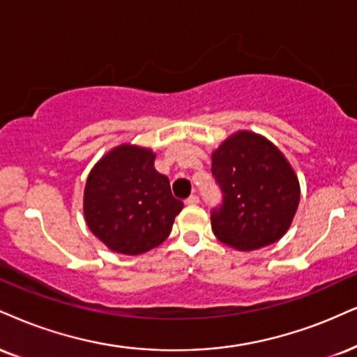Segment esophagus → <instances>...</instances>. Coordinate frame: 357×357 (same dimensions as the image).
<instances>
[{
  "mask_svg": "<svg viewBox=\"0 0 357 357\" xmlns=\"http://www.w3.org/2000/svg\"><path fill=\"white\" fill-rule=\"evenodd\" d=\"M199 202H200L199 197H197V195H190V197H188V199L185 200V204H187V205H197V204H199Z\"/></svg>",
  "mask_w": 357,
  "mask_h": 357,
  "instance_id": "obj_1",
  "label": "esophagus"
}]
</instances>
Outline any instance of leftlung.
I'll use <instances>...</instances> for the list:
<instances>
[{
  "mask_svg": "<svg viewBox=\"0 0 357 357\" xmlns=\"http://www.w3.org/2000/svg\"><path fill=\"white\" fill-rule=\"evenodd\" d=\"M212 174L223 193L212 210L215 236L240 252L263 248L288 231L300 182L286 157L255 132L233 134L212 153Z\"/></svg>",
  "mask_w": 357,
  "mask_h": 357,
  "instance_id": "obj_1",
  "label": "left lung"
}]
</instances>
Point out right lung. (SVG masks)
<instances>
[{
    "instance_id": "obj_1",
    "label": "right lung",
    "mask_w": 357,
    "mask_h": 357,
    "mask_svg": "<svg viewBox=\"0 0 357 357\" xmlns=\"http://www.w3.org/2000/svg\"><path fill=\"white\" fill-rule=\"evenodd\" d=\"M153 160L151 149L122 144L105 153L87 177L86 223L112 252L134 257L164 243L183 208Z\"/></svg>"
}]
</instances>
